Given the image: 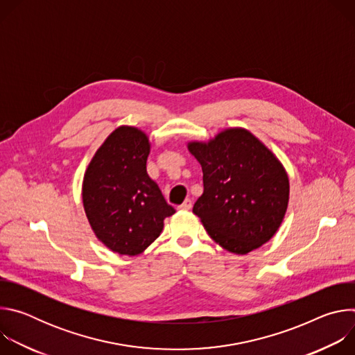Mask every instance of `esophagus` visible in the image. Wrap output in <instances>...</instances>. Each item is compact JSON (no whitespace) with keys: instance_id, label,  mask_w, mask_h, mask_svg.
I'll use <instances>...</instances> for the list:
<instances>
[{"instance_id":"34e87169","label":"esophagus","mask_w":355,"mask_h":355,"mask_svg":"<svg viewBox=\"0 0 355 355\" xmlns=\"http://www.w3.org/2000/svg\"><path fill=\"white\" fill-rule=\"evenodd\" d=\"M180 208H181V209H185V211H189V209L192 208V200H191V199H185V200L182 202V205H180Z\"/></svg>"}]
</instances>
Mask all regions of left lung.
<instances>
[{
    "instance_id": "left-lung-1",
    "label": "left lung",
    "mask_w": 355,
    "mask_h": 355,
    "mask_svg": "<svg viewBox=\"0 0 355 355\" xmlns=\"http://www.w3.org/2000/svg\"><path fill=\"white\" fill-rule=\"evenodd\" d=\"M202 166L204 193L192 212L223 248L245 254L267 243L286 212L289 181L282 164L250 132L227 129L209 143H189Z\"/></svg>"
}]
</instances>
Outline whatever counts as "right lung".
<instances>
[{
    "instance_id": "obj_1",
    "label": "right lung",
    "mask_w": 355,
    "mask_h": 355,
    "mask_svg": "<svg viewBox=\"0 0 355 355\" xmlns=\"http://www.w3.org/2000/svg\"><path fill=\"white\" fill-rule=\"evenodd\" d=\"M148 153L143 132L121 126L98 148L84 175L88 222L96 237L119 254L141 252L175 212L146 171Z\"/></svg>"
}]
</instances>
